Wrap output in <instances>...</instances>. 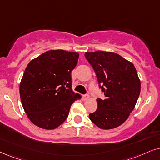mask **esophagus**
<instances>
[{
    "instance_id": "1",
    "label": "esophagus",
    "mask_w": 160,
    "mask_h": 160,
    "mask_svg": "<svg viewBox=\"0 0 160 160\" xmlns=\"http://www.w3.org/2000/svg\"><path fill=\"white\" fill-rule=\"evenodd\" d=\"M82 98H83L84 100H87V99H88L89 98H90V97H89V95L86 94V95H83V96H82Z\"/></svg>"
}]
</instances>
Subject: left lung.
Listing matches in <instances>:
<instances>
[{
	"mask_svg": "<svg viewBox=\"0 0 160 160\" xmlns=\"http://www.w3.org/2000/svg\"><path fill=\"white\" fill-rule=\"evenodd\" d=\"M105 99H97L98 108L89 118L102 129L118 127L128 118L137 103L140 80L135 66L113 52H86Z\"/></svg>",
	"mask_w": 160,
	"mask_h": 160,
	"instance_id": "left-lung-1",
	"label": "left lung"
}]
</instances>
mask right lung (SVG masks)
I'll list each match as a JSON object with an SVG mask.
<instances>
[{
    "instance_id": "1",
    "label": "right lung",
    "mask_w": 160,
    "mask_h": 160,
    "mask_svg": "<svg viewBox=\"0 0 160 160\" xmlns=\"http://www.w3.org/2000/svg\"><path fill=\"white\" fill-rule=\"evenodd\" d=\"M79 53L52 50L28 64L20 84L22 105L28 118L40 128L56 129L64 122L70 108L81 96L72 89L71 72Z\"/></svg>"
}]
</instances>
